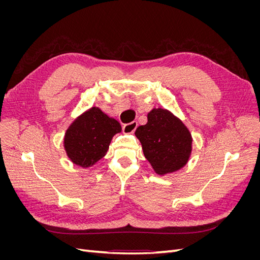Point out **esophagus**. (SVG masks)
<instances>
[{
	"label": "esophagus",
	"instance_id": "34e87169",
	"mask_svg": "<svg viewBox=\"0 0 260 260\" xmlns=\"http://www.w3.org/2000/svg\"><path fill=\"white\" fill-rule=\"evenodd\" d=\"M137 127H138V122L137 121H132L130 123H127V124L123 125V127H122V132L123 133H133V132L136 131Z\"/></svg>",
	"mask_w": 260,
	"mask_h": 260
}]
</instances>
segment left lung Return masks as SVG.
I'll use <instances>...</instances> for the list:
<instances>
[{"label": "left lung", "instance_id": "obj_1", "mask_svg": "<svg viewBox=\"0 0 260 260\" xmlns=\"http://www.w3.org/2000/svg\"><path fill=\"white\" fill-rule=\"evenodd\" d=\"M136 136L142 144L145 158L158 175L182 168L190 156V132L166 109L154 108L149 112L147 123L137 128Z\"/></svg>", "mask_w": 260, "mask_h": 260}]
</instances>
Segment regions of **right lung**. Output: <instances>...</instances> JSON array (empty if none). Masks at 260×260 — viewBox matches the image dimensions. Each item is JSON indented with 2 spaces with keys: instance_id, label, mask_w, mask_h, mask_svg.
Returning a JSON list of instances; mask_svg holds the SVG:
<instances>
[{
  "instance_id": "right-lung-1",
  "label": "right lung",
  "mask_w": 260,
  "mask_h": 260,
  "mask_svg": "<svg viewBox=\"0 0 260 260\" xmlns=\"http://www.w3.org/2000/svg\"><path fill=\"white\" fill-rule=\"evenodd\" d=\"M120 131L119 122L109 118L100 108L92 107L66 131L65 149L73 162L89 167L106 154L112 138Z\"/></svg>"
}]
</instances>
